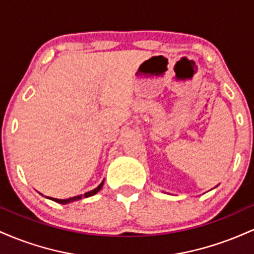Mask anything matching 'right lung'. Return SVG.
<instances>
[{
    "instance_id": "obj_1",
    "label": "right lung",
    "mask_w": 254,
    "mask_h": 254,
    "mask_svg": "<svg viewBox=\"0 0 254 254\" xmlns=\"http://www.w3.org/2000/svg\"><path fill=\"white\" fill-rule=\"evenodd\" d=\"M103 184H104V182L100 184V185L98 186L97 189H94V190H92V191H89V192H86V193L83 194V196H76V197H71V198H66V199H57V198H51V199H54L55 202H57V203H61V204H66V203H70V202H74V200H80L81 198L82 197H90V196H93V194H95V193H98L99 191L101 190V188H103Z\"/></svg>"
}]
</instances>
